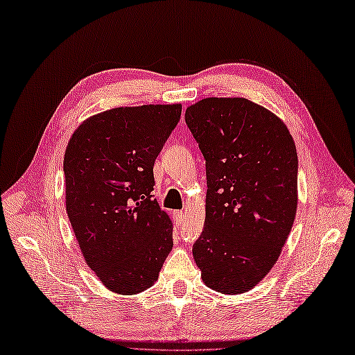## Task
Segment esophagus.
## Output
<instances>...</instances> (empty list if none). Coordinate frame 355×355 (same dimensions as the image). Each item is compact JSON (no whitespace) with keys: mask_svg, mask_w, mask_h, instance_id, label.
I'll return each mask as SVG.
<instances>
[{"mask_svg":"<svg viewBox=\"0 0 355 355\" xmlns=\"http://www.w3.org/2000/svg\"><path fill=\"white\" fill-rule=\"evenodd\" d=\"M173 218H175V222L178 225H180L182 222H184V210H175L173 211Z\"/></svg>","mask_w":355,"mask_h":355,"instance_id":"1","label":"esophagus"}]
</instances>
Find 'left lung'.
I'll return each mask as SVG.
<instances>
[{
  "mask_svg": "<svg viewBox=\"0 0 355 355\" xmlns=\"http://www.w3.org/2000/svg\"><path fill=\"white\" fill-rule=\"evenodd\" d=\"M185 120L206 159V219L192 254L202 283L249 292L271 271L297 209V154L280 116L244 98H206Z\"/></svg>",
  "mask_w": 355,
  "mask_h": 355,
  "instance_id": "1",
  "label": "left lung"
}]
</instances>
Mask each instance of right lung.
I'll use <instances>...</instances> for the list:
<instances>
[{"label": "right lung", "mask_w": 355, "mask_h": 355, "mask_svg": "<svg viewBox=\"0 0 355 355\" xmlns=\"http://www.w3.org/2000/svg\"><path fill=\"white\" fill-rule=\"evenodd\" d=\"M180 112V103L112 108L84 120L67 145L68 218L85 263L116 295L154 286L173 247V222L151 192Z\"/></svg>", "instance_id": "add662e5"}]
</instances>
